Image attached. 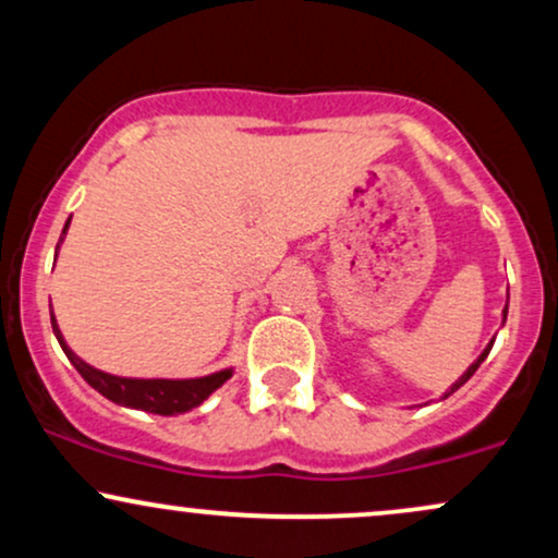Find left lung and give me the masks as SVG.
I'll list each match as a JSON object with an SVG mask.
<instances>
[{"mask_svg": "<svg viewBox=\"0 0 558 558\" xmlns=\"http://www.w3.org/2000/svg\"><path fill=\"white\" fill-rule=\"evenodd\" d=\"M506 312H509V301H506V306H504V323H506ZM493 341H496V338H493ZM493 341H490L488 345H485V349H483V354H480V356H477V360H475V362H472V364H470V367H466V373H464L462 377H459V380H457V383H453V386H451V388H448V390H446V393H444V399H448V396H451V393H453V390H459V388H462V386H464V383H466V380H470V377L477 373V367H480V364H483V362H485V356H488V354H490V349H493Z\"/></svg>", "mask_w": 558, "mask_h": 558, "instance_id": "obj_1", "label": "left lung"}]
</instances>
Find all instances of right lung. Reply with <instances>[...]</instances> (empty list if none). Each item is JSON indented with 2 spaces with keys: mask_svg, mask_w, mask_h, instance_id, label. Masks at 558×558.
<instances>
[{
  "mask_svg": "<svg viewBox=\"0 0 558 558\" xmlns=\"http://www.w3.org/2000/svg\"><path fill=\"white\" fill-rule=\"evenodd\" d=\"M68 226L70 220L65 222V228H62V235L68 233ZM60 243H57V252H60ZM52 330L57 341L62 345V351H65L70 364H73V367L81 373L83 380H86L94 390H99L105 399L120 403V407L144 409V412L162 414V417L191 412V409L198 407V403L207 401L209 396H213L215 390L220 388L230 375H233V369L230 367L204 377H189V380H165V377H149V380H144V377L110 375L92 367V364H86L73 349H70L65 338H62L60 325H57L54 312H52Z\"/></svg>",
  "mask_w": 558,
  "mask_h": 558,
  "instance_id": "1",
  "label": "right lung"
}]
</instances>
